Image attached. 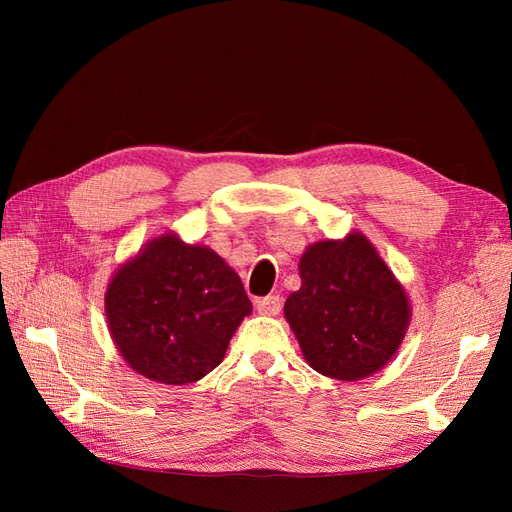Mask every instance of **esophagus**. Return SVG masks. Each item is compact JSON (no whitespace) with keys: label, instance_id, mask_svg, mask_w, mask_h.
<instances>
[{"label":"esophagus","instance_id":"esophagus-1","mask_svg":"<svg viewBox=\"0 0 512 512\" xmlns=\"http://www.w3.org/2000/svg\"><path fill=\"white\" fill-rule=\"evenodd\" d=\"M256 312L262 316H277L282 309V299L277 297V294H269V297H262L256 299Z\"/></svg>","mask_w":512,"mask_h":512}]
</instances>
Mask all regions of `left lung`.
I'll return each instance as SVG.
<instances>
[{
    "label": "left lung",
    "instance_id": "obj_1",
    "mask_svg": "<svg viewBox=\"0 0 512 512\" xmlns=\"http://www.w3.org/2000/svg\"><path fill=\"white\" fill-rule=\"evenodd\" d=\"M301 288L284 305L309 367L354 382L376 374L404 342L410 301L363 232L318 241L299 260Z\"/></svg>",
    "mask_w": 512,
    "mask_h": 512
}]
</instances>
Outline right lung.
<instances>
[{
	"label": "right lung",
	"mask_w": 512,
	"mask_h": 512,
	"mask_svg": "<svg viewBox=\"0 0 512 512\" xmlns=\"http://www.w3.org/2000/svg\"><path fill=\"white\" fill-rule=\"evenodd\" d=\"M104 309L113 342L136 374L181 386L222 363L252 303L224 258L166 232L117 269Z\"/></svg>",
	"instance_id": "right-lung-1"
}]
</instances>
